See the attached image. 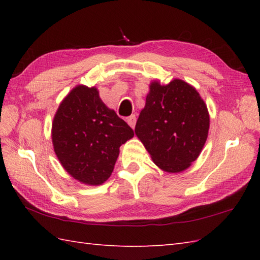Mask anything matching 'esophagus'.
Masks as SVG:
<instances>
[{
	"mask_svg": "<svg viewBox=\"0 0 260 260\" xmlns=\"http://www.w3.org/2000/svg\"><path fill=\"white\" fill-rule=\"evenodd\" d=\"M127 123L132 127V128H134L135 124H136V116L135 115H131L128 118H127Z\"/></svg>",
	"mask_w": 260,
	"mask_h": 260,
	"instance_id": "esophagus-1",
	"label": "esophagus"
}]
</instances>
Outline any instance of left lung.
I'll return each mask as SVG.
<instances>
[{"mask_svg":"<svg viewBox=\"0 0 260 260\" xmlns=\"http://www.w3.org/2000/svg\"><path fill=\"white\" fill-rule=\"evenodd\" d=\"M209 124L207 106L196 88L180 79L165 86L154 81L135 134L159 169L178 173L200 155Z\"/></svg>","mask_w":260,"mask_h":260,"instance_id":"obj_1","label":"left lung"}]
</instances>
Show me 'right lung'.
<instances>
[{
    "mask_svg": "<svg viewBox=\"0 0 260 260\" xmlns=\"http://www.w3.org/2000/svg\"><path fill=\"white\" fill-rule=\"evenodd\" d=\"M134 132L99 98L95 87L77 86L52 123V143L67 172L85 184L99 185L112 174L119 147Z\"/></svg>",
    "mask_w": 260,
    "mask_h": 260,
    "instance_id": "1",
    "label": "right lung"
}]
</instances>
